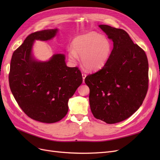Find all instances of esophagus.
Listing matches in <instances>:
<instances>
[{"label": "esophagus", "instance_id": "obj_1", "mask_svg": "<svg viewBox=\"0 0 160 160\" xmlns=\"http://www.w3.org/2000/svg\"><path fill=\"white\" fill-rule=\"evenodd\" d=\"M86 76H87V75H86V74H85V73H82V77H83V83H85V79Z\"/></svg>", "mask_w": 160, "mask_h": 160}]
</instances>
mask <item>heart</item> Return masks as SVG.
Returning <instances> with one entry per match:
<instances>
[{
  "mask_svg": "<svg viewBox=\"0 0 160 160\" xmlns=\"http://www.w3.org/2000/svg\"><path fill=\"white\" fill-rule=\"evenodd\" d=\"M112 42L109 38L96 32H89L77 37L72 41L73 49L68 51L69 61L76 63L81 57L85 68L90 71H98L106 65L109 61Z\"/></svg>",
  "mask_w": 160,
  "mask_h": 160,
  "instance_id": "1",
  "label": "heart"
}]
</instances>
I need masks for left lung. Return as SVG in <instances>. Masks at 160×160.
Masks as SVG:
<instances>
[{
  "label": "left lung",
  "mask_w": 160,
  "mask_h": 160,
  "mask_svg": "<svg viewBox=\"0 0 160 160\" xmlns=\"http://www.w3.org/2000/svg\"><path fill=\"white\" fill-rule=\"evenodd\" d=\"M113 42L109 61L101 70L87 76L89 104L97 119L109 124L129 118L142 105L148 88L146 52L121 28L99 25Z\"/></svg>",
  "instance_id": "8db88e82"
}]
</instances>
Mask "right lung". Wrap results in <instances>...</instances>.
Masks as SVG:
<instances>
[{
    "mask_svg": "<svg viewBox=\"0 0 160 160\" xmlns=\"http://www.w3.org/2000/svg\"><path fill=\"white\" fill-rule=\"evenodd\" d=\"M58 28L33 32L13 52L9 85L14 99L31 119L42 123L59 122L68 112V101L83 82L77 67L66 65L65 55L54 54L38 61L32 52L35 41L54 38Z\"/></svg>",
    "mask_w": 160,
    "mask_h": 160,
    "instance_id": "right-lung-1",
    "label": "right lung"
}]
</instances>
